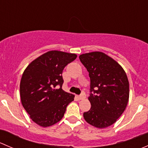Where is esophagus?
Returning <instances> with one entry per match:
<instances>
[{
  "label": "esophagus",
  "mask_w": 148,
  "mask_h": 148,
  "mask_svg": "<svg viewBox=\"0 0 148 148\" xmlns=\"http://www.w3.org/2000/svg\"><path fill=\"white\" fill-rule=\"evenodd\" d=\"M85 97H86V95H85L84 94H82V95H81L80 96L77 97V98H78L79 99H85Z\"/></svg>",
  "instance_id": "esophagus-1"
}]
</instances>
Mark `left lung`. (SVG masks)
<instances>
[{"instance_id":"left-lung-1","label":"left lung","mask_w":148,"mask_h":148,"mask_svg":"<svg viewBox=\"0 0 148 148\" xmlns=\"http://www.w3.org/2000/svg\"><path fill=\"white\" fill-rule=\"evenodd\" d=\"M79 59L90 77L91 109L84 112L85 121L95 127L113 125L125 111L129 101L127 77L121 66L101 51L81 54Z\"/></svg>"}]
</instances>
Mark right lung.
I'll return each mask as SVG.
<instances>
[{"instance_id":"add662e5","label":"right lung","mask_w":148,"mask_h":148,"mask_svg":"<svg viewBox=\"0 0 148 148\" xmlns=\"http://www.w3.org/2000/svg\"><path fill=\"white\" fill-rule=\"evenodd\" d=\"M77 55L49 51L31 62L22 75L20 96L30 118L43 127L57 123L74 95L62 89V71Z\"/></svg>"}]
</instances>
